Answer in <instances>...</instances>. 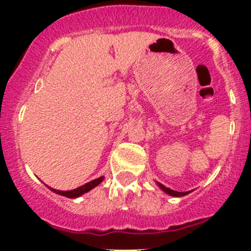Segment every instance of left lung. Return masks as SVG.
<instances>
[{"instance_id":"obj_1","label":"left lung","mask_w":251,"mask_h":251,"mask_svg":"<svg viewBox=\"0 0 251 251\" xmlns=\"http://www.w3.org/2000/svg\"><path fill=\"white\" fill-rule=\"evenodd\" d=\"M158 186H159V187L162 188V190H163V191L166 192V194L171 195V196L179 197V196H185V195H187V194H188V192H177V191H174V190H171V188L166 187V186L161 185V183H158Z\"/></svg>"}]
</instances>
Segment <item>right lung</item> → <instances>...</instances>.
Masks as SVG:
<instances>
[{
	"label": "right lung",
	"instance_id": "1",
	"mask_svg": "<svg viewBox=\"0 0 251 251\" xmlns=\"http://www.w3.org/2000/svg\"><path fill=\"white\" fill-rule=\"evenodd\" d=\"M104 179V177H99V178H95L93 179V181H90V182L85 183V185L80 186V187L75 188V190H72V191H60V190H55V188H51L49 187L51 190V191H54L55 194H59L61 195V196H65V197H69V199H75V197H79L81 196V195L86 194L88 191H90L92 188H94L95 186H98L99 183L101 182Z\"/></svg>",
	"mask_w": 251,
	"mask_h": 251
}]
</instances>
